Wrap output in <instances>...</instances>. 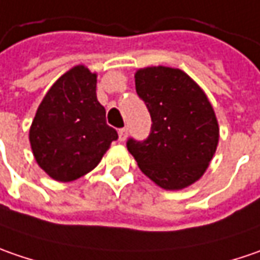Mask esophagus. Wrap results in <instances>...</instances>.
Segmentation results:
<instances>
[{
    "label": "esophagus",
    "mask_w": 260,
    "mask_h": 260,
    "mask_svg": "<svg viewBox=\"0 0 260 260\" xmlns=\"http://www.w3.org/2000/svg\"><path fill=\"white\" fill-rule=\"evenodd\" d=\"M119 134V141H125L126 140V137H128V129L126 128H120V129L118 131Z\"/></svg>",
    "instance_id": "esophagus-1"
}]
</instances>
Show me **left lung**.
Masks as SVG:
<instances>
[{
  "label": "left lung",
  "instance_id": "left-lung-1",
  "mask_svg": "<svg viewBox=\"0 0 260 260\" xmlns=\"http://www.w3.org/2000/svg\"><path fill=\"white\" fill-rule=\"evenodd\" d=\"M137 94L151 116L150 135L126 147L141 172L167 190L192 185L218 144V123L205 93L183 71L151 67L135 74Z\"/></svg>",
  "mask_w": 260,
  "mask_h": 260
}]
</instances>
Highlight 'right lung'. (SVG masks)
Instances as JSON below:
<instances>
[{"instance_id":"obj_1","label":"right lung","mask_w":260,"mask_h":260,"mask_svg":"<svg viewBox=\"0 0 260 260\" xmlns=\"http://www.w3.org/2000/svg\"><path fill=\"white\" fill-rule=\"evenodd\" d=\"M96 74L75 67L52 85L30 128L40 167L59 182H71L96 167L118 132L106 123L96 96Z\"/></svg>"}]
</instances>
